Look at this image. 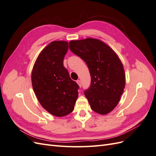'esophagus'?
Masks as SVG:
<instances>
[{
    "mask_svg": "<svg viewBox=\"0 0 156 156\" xmlns=\"http://www.w3.org/2000/svg\"><path fill=\"white\" fill-rule=\"evenodd\" d=\"M77 83L79 84V87H81V81H80V80H77Z\"/></svg>",
    "mask_w": 156,
    "mask_h": 156,
    "instance_id": "34e87169",
    "label": "esophagus"
}]
</instances>
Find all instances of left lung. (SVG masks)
I'll list each match as a JSON object with an SVG mask.
<instances>
[{
    "instance_id": "left-lung-1",
    "label": "left lung",
    "mask_w": 156,
    "mask_h": 156,
    "mask_svg": "<svg viewBox=\"0 0 156 156\" xmlns=\"http://www.w3.org/2000/svg\"><path fill=\"white\" fill-rule=\"evenodd\" d=\"M69 49L89 69L91 84L84 95L92 110L100 115L108 114L118 105L125 87L126 75L121 60L109 46L98 39L72 40Z\"/></svg>"
}]
</instances>
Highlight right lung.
I'll return each instance as SVG.
<instances>
[{
	"instance_id": "1",
	"label": "right lung",
	"mask_w": 156,
	"mask_h": 156,
	"mask_svg": "<svg viewBox=\"0 0 156 156\" xmlns=\"http://www.w3.org/2000/svg\"><path fill=\"white\" fill-rule=\"evenodd\" d=\"M68 42L52 41L41 51L32 69V88L41 105L50 114L64 116L74 109L79 85L63 64Z\"/></svg>"
}]
</instances>
